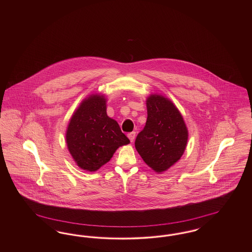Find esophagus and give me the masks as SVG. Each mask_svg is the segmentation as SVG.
<instances>
[{"instance_id":"esophagus-1","label":"esophagus","mask_w":252,"mask_h":252,"mask_svg":"<svg viewBox=\"0 0 252 252\" xmlns=\"http://www.w3.org/2000/svg\"><path fill=\"white\" fill-rule=\"evenodd\" d=\"M135 136H136V133H135V132H130V133H128V134H127V137H128V139L130 140V142H131V143L134 141Z\"/></svg>"}]
</instances>
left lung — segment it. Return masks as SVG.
<instances>
[{
  "instance_id": "8db88e82",
  "label": "left lung",
  "mask_w": 252,
  "mask_h": 252,
  "mask_svg": "<svg viewBox=\"0 0 252 252\" xmlns=\"http://www.w3.org/2000/svg\"><path fill=\"white\" fill-rule=\"evenodd\" d=\"M147 120L135 141L144 162L162 174L178 162L188 142V128L179 108L165 96L158 94L146 98Z\"/></svg>"
}]
</instances>
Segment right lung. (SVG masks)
<instances>
[{
	"instance_id": "1",
	"label": "right lung",
	"mask_w": 252,
	"mask_h": 252,
	"mask_svg": "<svg viewBox=\"0 0 252 252\" xmlns=\"http://www.w3.org/2000/svg\"><path fill=\"white\" fill-rule=\"evenodd\" d=\"M66 144L76 165L95 172L115 151L129 144L118 123L107 114V97L93 94L73 111L66 129Z\"/></svg>"
}]
</instances>
